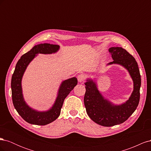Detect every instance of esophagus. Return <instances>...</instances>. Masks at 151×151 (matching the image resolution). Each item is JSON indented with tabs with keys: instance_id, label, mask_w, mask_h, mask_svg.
I'll use <instances>...</instances> for the list:
<instances>
[{
	"instance_id": "obj_1",
	"label": "esophagus",
	"mask_w": 151,
	"mask_h": 151,
	"mask_svg": "<svg viewBox=\"0 0 151 151\" xmlns=\"http://www.w3.org/2000/svg\"><path fill=\"white\" fill-rule=\"evenodd\" d=\"M77 80L79 82V83H82V82H84L85 80V76L84 74H79L77 76Z\"/></svg>"
}]
</instances>
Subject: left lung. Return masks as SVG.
<instances>
[{
	"label": "left lung",
	"mask_w": 151,
	"mask_h": 151,
	"mask_svg": "<svg viewBox=\"0 0 151 151\" xmlns=\"http://www.w3.org/2000/svg\"><path fill=\"white\" fill-rule=\"evenodd\" d=\"M108 50L113 61L106 65L117 64L127 70L133 81L134 90L125 103L115 104L100 93L95 80L87 79L84 98L86 112L93 122L104 127L119 125L132 115L139 103L141 86L140 71L134 57L122 47H111Z\"/></svg>",
	"instance_id": "left-lung-1"
}]
</instances>
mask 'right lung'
Segmentation results:
<instances>
[{"instance_id":"add662e5","label":"right lung","mask_w":151,"mask_h":151,"mask_svg":"<svg viewBox=\"0 0 151 151\" xmlns=\"http://www.w3.org/2000/svg\"><path fill=\"white\" fill-rule=\"evenodd\" d=\"M59 49L60 46L57 45L41 43L35 45L24 54L16 63L11 79L12 102L19 115L31 124L45 125L55 120L60 115L64 99L77 84V79L75 77L63 81L59 87L55 101L47 111H38L26 103L22 94L21 82L26 68L38 54H52L57 53Z\"/></svg>"}]
</instances>
